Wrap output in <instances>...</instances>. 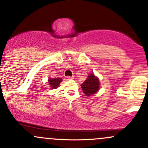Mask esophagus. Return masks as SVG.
<instances>
[{
    "label": "esophagus",
    "mask_w": 148,
    "mask_h": 148,
    "mask_svg": "<svg viewBox=\"0 0 148 148\" xmlns=\"http://www.w3.org/2000/svg\"><path fill=\"white\" fill-rule=\"evenodd\" d=\"M74 77H67V79H69V80L70 79H74Z\"/></svg>",
    "instance_id": "obj_1"
}]
</instances>
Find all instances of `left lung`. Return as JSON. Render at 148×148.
<instances>
[{"instance_id":"left-lung-1","label":"left lung","mask_w":148,"mask_h":148,"mask_svg":"<svg viewBox=\"0 0 148 148\" xmlns=\"http://www.w3.org/2000/svg\"><path fill=\"white\" fill-rule=\"evenodd\" d=\"M84 94L87 96H92L100 89V80L94 73H90L86 80L81 84Z\"/></svg>"}]
</instances>
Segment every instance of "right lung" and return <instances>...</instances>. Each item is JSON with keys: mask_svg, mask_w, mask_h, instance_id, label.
Here are the masks:
<instances>
[{"mask_svg": "<svg viewBox=\"0 0 148 148\" xmlns=\"http://www.w3.org/2000/svg\"><path fill=\"white\" fill-rule=\"evenodd\" d=\"M62 82V79L61 78H48V84L51 89H55L58 88L60 86V84Z\"/></svg>", "mask_w": 148, "mask_h": 148, "instance_id": "obj_1", "label": "right lung"}]
</instances>
